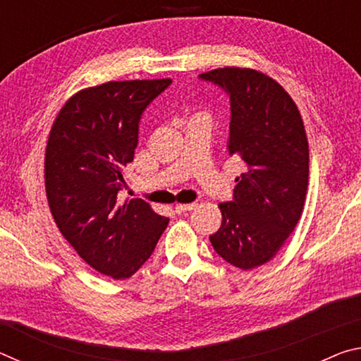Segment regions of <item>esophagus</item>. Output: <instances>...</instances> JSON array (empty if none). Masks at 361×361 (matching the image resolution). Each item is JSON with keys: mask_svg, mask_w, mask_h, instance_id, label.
Returning a JSON list of instances; mask_svg holds the SVG:
<instances>
[{"mask_svg": "<svg viewBox=\"0 0 361 361\" xmlns=\"http://www.w3.org/2000/svg\"><path fill=\"white\" fill-rule=\"evenodd\" d=\"M192 209H195V204H176L175 205L176 213H186V212H191Z\"/></svg>", "mask_w": 361, "mask_h": 361, "instance_id": "34e87169", "label": "esophagus"}]
</instances>
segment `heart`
I'll return each instance as SVG.
<instances>
[{
    "instance_id": "heart-1",
    "label": "heart",
    "mask_w": 361,
    "mask_h": 361,
    "mask_svg": "<svg viewBox=\"0 0 361 361\" xmlns=\"http://www.w3.org/2000/svg\"><path fill=\"white\" fill-rule=\"evenodd\" d=\"M192 121H209L210 122V114L207 113V111H204V109H200V111H195L191 116V119H189V122H192Z\"/></svg>"
}]
</instances>
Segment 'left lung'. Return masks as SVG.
Listing matches in <instances>:
<instances>
[{"label":"left lung","instance_id":"1","mask_svg":"<svg viewBox=\"0 0 361 361\" xmlns=\"http://www.w3.org/2000/svg\"><path fill=\"white\" fill-rule=\"evenodd\" d=\"M231 100L228 149L245 166L234 200L210 235L229 264L250 271L271 261L295 231L307 194L309 143L301 113L276 79L258 70L224 66L200 75Z\"/></svg>","mask_w":361,"mask_h":361}]
</instances>
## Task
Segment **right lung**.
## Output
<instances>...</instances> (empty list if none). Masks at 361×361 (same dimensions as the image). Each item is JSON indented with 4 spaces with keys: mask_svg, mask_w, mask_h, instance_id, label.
<instances>
[{
    "mask_svg": "<svg viewBox=\"0 0 361 361\" xmlns=\"http://www.w3.org/2000/svg\"><path fill=\"white\" fill-rule=\"evenodd\" d=\"M172 79L108 81L71 95L49 132L47 204L62 235L97 272L114 280L142 267L169 218L142 199L121 202L142 113Z\"/></svg>",
    "mask_w": 361,
    "mask_h": 361,
    "instance_id": "obj_1",
    "label": "right lung"
}]
</instances>
